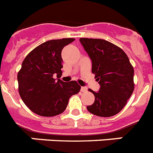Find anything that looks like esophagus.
<instances>
[{"label": "esophagus", "instance_id": "esophagus-1", "mask_svg": "<svg viewBox=\"0 0 153 153\" xmlns=\"http://www.w3.org/2000/svg\"><path fill=\"white\" fill-rule=\"evenodd\" d=\"M81 91L82 92H86L87 90V88H86V86H81Z\"/></svg>", "mask_w": 153, "mask_h": 153}]
</instances>
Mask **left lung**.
<instances>
[{
	"label": "left lung",
	"instance_id": "obj_1",
	"mask_svg": "<svg viewBox=\"0 0 153 153\" xmlns=\"http://www.w3.org/2000/svg\"><path fill=\"white\" fill-rule=\"evenodd\" d=\"M79 42L100 86L98 92L90 90L95 101L87 110L98 117H113L122 110L134 90L133 67L126 53L110 42L89 38H79Z\"/></svg>",
	"mask_w": 153,
	"mask_h": 153
}]
</instances>
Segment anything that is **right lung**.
Segmentation results:
<instances>
[{
	"label": "right lung",
	"instance_id": "right-lung-1",
	"mask_svg": "<svg viewBox=\"0 0 153 153\" xmlns=\"http://www.w3.org/2000/svg\"><path fill=\"white\" fill-rule=\"evenodd\" d=\"M73 41L74 38L48 40L33 49L23 61L17 74L19 93L25 105L39 116L62 113L70 97L80 90L76 81L66 83L58 79L62 75V50Z\"/></svg>",
	"mask_w": 153,
	"mask_h": 153
}]
</instances>
